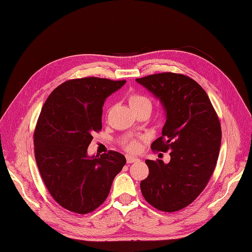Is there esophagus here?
Instances as JSON below:
<instances>
[{
	"label": "esophagus",
	"mask_w": 252,
	"mask_h": 252,
	"mask_svg": "<svg viewBox=\"0 0 252 252\" xmlns=\"http://www.w3.org/2000/svg\"><path fill=\"white\" fill-rule=\"evenodd\" d=\"M126 161H127V164H131V163H134V162H138L139 158H134V157L127 156V157H126Z\"/></svg>",
	"instance_id": "esophagus-1"
}]
</instances>
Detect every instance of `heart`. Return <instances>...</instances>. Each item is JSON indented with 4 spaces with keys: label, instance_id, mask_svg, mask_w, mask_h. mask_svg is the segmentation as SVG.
I'll list each match as a JSON object with an SVG mask.
<instances>
[{
    "label": "heart",
    "instance_id": "1",
    "mask_svg": "<svg viewBox=\"0 0 252 252\" xmlns=\"http://www.w3.org/2000/svg\"><path fill=\"white\" fill-rule=\"evenodd\" d=\"M128 103L130 105L131 109L135 112H138L140 110H149L151 111L152 104L150 98L146 95L141 94H131L128 96ZM140 142L138 140H131L125 144V148L129 152H138L140 150Z\"/></svg>",
    "mask_w": 252,
    "mask_h": 252
}]
</instances>
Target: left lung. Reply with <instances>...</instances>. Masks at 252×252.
I'll list each match as a JSON object with an SVG mask.
<instances>
[{
    "label": "left lung",
    "instance_id": "obj_1",
    "mask_svg": "<svg viewBox=\"0 0 252 252\" xmlns=\"http://www.w3.org/2000/svg\"><path fill=\"white\" fill-rule=\"evenodd\" d=\"M162 103L166 123L151 149L170 150V162L146 159L143 196L155 208L178 211L191 204L215 171L222 139L218 114L205 90L191 78L163 72L135 80Z\"/></svg>",
    "mask_w": 252,
    "mask_h": 252
}]
</instances>
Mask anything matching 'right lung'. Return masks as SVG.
Instances as JSON below:
<instances>
[{"label":"right lung","mask_w":252,"mask_h":252,"mask_svg":"<svg viewBox=\"0 0 252 252\" xmlns=\"http://www.w3.org/2000/svg\"><path fill=\"white\" fill-rule=\"evenodd\" d=\"M125 83L94 77L69 80L43 105L33 133L35 161L53 200L67 210L86 215L100 207L126 164L117 151L87 155L94 132L102 129L105 100Z\"/></svg>","instance_id":"add662e5"}]
</instances>
